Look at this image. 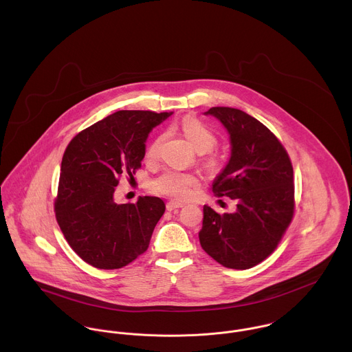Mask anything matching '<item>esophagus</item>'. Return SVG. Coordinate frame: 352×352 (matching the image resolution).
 Returning <instances> with one entry per match:
<instances>
[{"instance_id":"obj_1","label":"esophagus","mask_w":352,"mask_h":352,"mask_svg":"<svg viewBox=\"0 0 352 352\" xmlns=\"http://www.w3.org/2000/svg\"><path fill=\"white\" fill-rule=\"evenodd\" d=\"M180 207H183V203H179V201H168L166 203V210L168 211H173V210H176V208H180Z\"/></svg>"}]
</instances>
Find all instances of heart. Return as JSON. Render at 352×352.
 Instances as JSON below:
<instances>
[{
  "label": "heart",
  "instance_id": "heart-1",
  "mask_svg": "<svg viewBox=\"0 0 352 352\" xmlns=\"http://www.w3.org/2000/svg\"><path fill=\"white\" fill-rule=\"evenodd\" d=\"M182 130L190 144L194 146L197 151H210L217 145L215 134L197 118H184L182 122ZM164 137H157L148 148L146 155L149 158H154L158 155ZM197 177L186 173H176L168 172L153 182L151 187L155 192L172 197L175 199H186L190 197L191 190L197 186Z\"/></svg>",
  "mask_w": 352,
  "mask_h": 352
}]
</instances>
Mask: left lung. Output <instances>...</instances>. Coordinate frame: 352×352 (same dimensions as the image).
Here are the masks:
<instances>
[{
  "instance_id": "1",
  "label": "left lung",
  "mask_w": 352,
  "mask_h": 352,
  "mask_svg": "<svg viewBox=\"0 0 352 352\" xmlns=\"http://www.w3.org/2000/svg\"><path fill=\"white\" fill-rule=\"evenodd\" d=\"M229 133L230 157L212 182L218 197L236 201L233 212L218 214L203 207L201 248L233 270H248L268 257L279 244L294 214L293 165L278 138L247 112L212 107Z\"/></svg>"
}]
</instances>
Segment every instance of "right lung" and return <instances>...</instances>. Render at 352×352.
Listing matches in <instances>:
<instances>
[{"instance_id":"add662e5","label":"right lung","mask_w":352,"mask_h":352,"mask_svg":"<svg viewBox=\"0 0 352 352\" xmlns=\"http://www.w3.org/2000/svg\"><path fill=\"white\" fill-rule=\"evenodd\" d=\"M172 112L118 111L78 133L60 162L55 217L72 250L100 270L127 265L148 250L165 211L157 197L118 204L119 176L141 168L151 130Z\"/></svg>"}]
</instances>
